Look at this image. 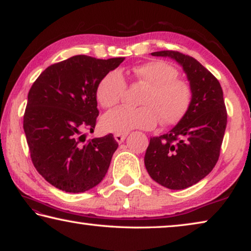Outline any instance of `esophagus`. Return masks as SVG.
I'll use <instances>...</instances> for the list:
<instances>
[{
	"mask_svg": "<svg viewBox=\"0 0 251 251\" xmlns=\"http://www.w3.org/2000/svg\"><path fill=\"white\" fill-rule=\"evenodd\" d=\"M114 137H115V139H116V142L118 143V144H122L123 142L125 141V138H126V135H121V134H116L115 136H114Z\"/></svg>",
	"mask_w": 251,
	"mask_h": 251,
	"instance_id": "esophagus-1",
	"label": "esophagus"
}]
</instances>
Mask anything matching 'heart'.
I'll return each mask as SVG.
<instances>
[{"label": "heart", "instance_id": "obj_1", "mask_svg": "<svg viewBox=\"0 0 251 251\" xmlns=\"http://www.w3.org/2000/svg\"><path fill=\"white\" fill-rule=\"evenodd\" d=\"M134 78L147 87L141 100L142 107L120 106L109 110L100 120L105 131L126 135L135 128L151 129L157 122L173 125L179 122L192 103V88L178 78V71L164 61L148 62L131 70ZM126 82L121 72L106 74L97 86L96 97L103 107H112L122 100Z\"/></svg>", "mask_w": 251, "mask_h": 251}]
</instances>
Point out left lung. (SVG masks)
Instances as JSON below:
<instances>
[{"mask_svg":"<svg viewBox=\"0 0 251 251\" xmlns=\"http://www.w3.org/2000/svg\"><path fill=\"white\" fill-rule=\"evenodd\" d=\"M152 56L173 58L189 80L193 97L185 116L168 133L151 138L145 166L159 185L179 190L197 184L219 158L227 125V110L218 79L197 59L176 50Z\"/></svg>","mask_w":251,"mask_h":251,"instance_id":"8db88e82","label":"left lung"}]
</instances>
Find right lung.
<instances>
[{
  "label": "right lung",
  "mask_w": 251,
  "mask_h": 251,
  "mask_svg": "<svg viewBox=\"0 0 251 251\" xmlns=\"http://www.w3.org/2000/svg\"><path fill=\"white\" fill-rule=\"evenodd\" d=\"M124 57L75 55L49 66L27 95L23 128L34 167L66 193H84L103 180L118 144L113 134L86 142L99 116L96 90Z\"/></svg>",
  "instance_id": "obj_1"
}]
</instances>
